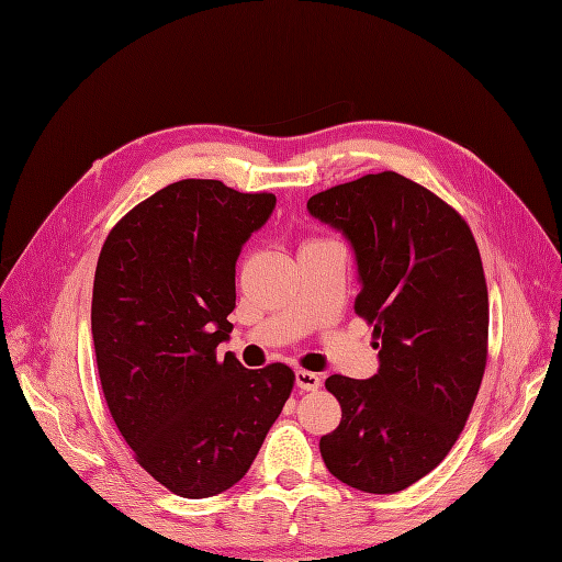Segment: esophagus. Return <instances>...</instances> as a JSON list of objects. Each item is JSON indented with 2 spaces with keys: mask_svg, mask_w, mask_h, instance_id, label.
Returning a JSON list of instances; mask_svg holds the SVG:
<instances>
[{
  "mask_svg": "<svg viewBox=\"0 0 562 562\" xmlns=\"http://www.w3.org/2000/svg\"><path fill=\"white\" fill-rule=\"evenodd\" d=\"M296 385H299L301 390H319L322 376L314 374V372H307V370H299V372H296Z\"/></svg>",
  "mask_w": 562,
  "mask_h": 562,
  "instance_id": "34e87169",
  "label": "esophagus"
}]
</instances>
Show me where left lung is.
<instances>
[{
    "mask_svg": "<svg viewBox=\"0 0 562 562\" xmlns=\"http://www.w3.org/2000/svg\"><path fill=\"white\" fill-rule=\"evenodd\" d=\"M307 209L351 240L353 310L381 360L372 379H326L341 420L319 450L339 482L397 494L446 459L477 397L490 353L477 243L448 202L397 172L316 192Z\"/></svg>",
    "mask_w": 562,
    "mask_h": 562,
    "instance_id": "8db88e82",
    "label": "left lung"
}]
</instances>
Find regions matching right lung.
I'll list each match as a JSON object with an SVG mask.
<instances>
[{
  "label": "right lung",
  "mask_w": 562,
  "mask_h": 562,
  "mask_svg": "<svg viewBox=\"0 0 562 562\" xmlns=\"http://www.w3.org/2000/svg\"><path fill=\"white\" fill-rule=\"evenodd\" d=\"M271 192L183 179L133 206L95 266L91 333L101 387L135 461L183 498L223 494L248 473L294 390L284 362L217 360L236 307L240 246Z\"/></svg>",
  "instance_id": "obj_1"
}]
</instances>
